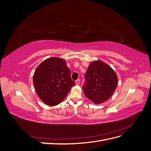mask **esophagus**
Wrapping results in <instances>:
<instances>
[{"label":"esophagus","instance_id":"esophagus-1","mask_svg":"<svg viewBox=\"0 0 151 151\" xmlns=\"http://www.w3.org/2000/svg\"><path fill=\"white\" fill-rule=\"evenodd\" d=\"M79 83H80V80H79V79H77V80L76 81V85H79Z\"/></svg>","mask_w":151,"mask_h":151}]
</instances>
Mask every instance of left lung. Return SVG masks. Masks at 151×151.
<instances>
[{
	"mask_svg": "<svg viewBox=\"0 0 151 151\" xmlns=\"http://www.w3.org/2000/svg\"><path fill=\"white\" fill-rule=\"evenodd\" d=\"M85 78L86 84L83 87L84 94L94 104L107 101L115 92L118 84L115 72L101 60L90 63Z\"/></svg>",
	"mask_w": 151,
	"mask_h": 151,
	"instance_id": "left-lung-1",
	"label": "left lung"
}]
</instances>
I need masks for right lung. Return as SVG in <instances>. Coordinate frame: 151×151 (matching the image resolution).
I'll return each instance as SVG.
<instances>
[{
	"instance_id": "1",
	"label": "right lung",
	"mask_w": 151,
	"mask_h": 151,
	"mask_svg": "<svg viewBox=\"0 0 151 151\" xmlns=\"http://www.w3.org/2000/svg\"><path fill=\"white\" fill-rule=\"evenodd\" d=\"M33 84L41 100L48 106H54L63 101L76 83L71 79L70 71L65 60L51 57L36 68Z\"/></svg>"
}]
</instances>
